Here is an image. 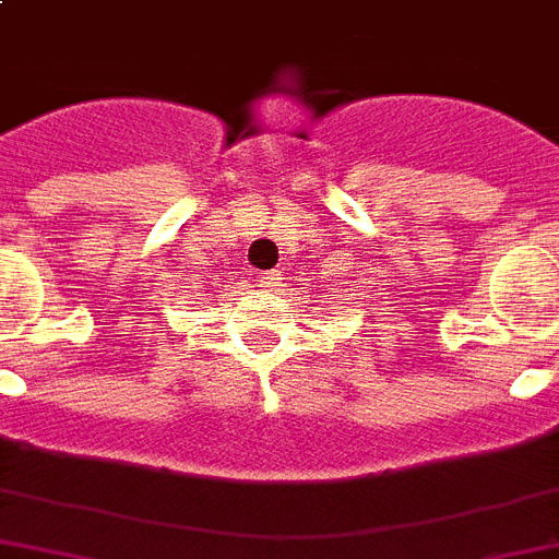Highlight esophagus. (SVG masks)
Returning a JSON list of instances; mask_svg holds the SVG:
<instances>
[{"instance_id":"1","label":"esophagus","mask_w":559,"mask_h":559,"mask_svg":"<svg viewBox=\"0 0 559 559\" xmlns=\"http://www.w3.org/2000/svg\"><path fill=\"white\" fill-rule=\"evenodd\" d=\"M283 271H269V274H262L260 276V283L262 288H269V290H280V285H283Z\"/></svg>"}]
</instances>
